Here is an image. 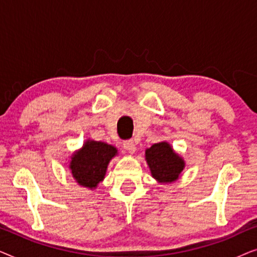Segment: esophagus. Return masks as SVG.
<instances>
[{
  "label": "esophagus",
  "mask_w": 257,
  "mask_h": 257,
  "mask_svg": "<svg viewBox=\"0 0 257 257\" xmlns=\"http://www.w3.org/2000/svg\"><path fill=\"white\" fill-rule=\"evenodd\" d=\"M124 149L127 151L128 153H135L137 151V147H136V144L133 140H125L124 142Z\"/></svg>",
  "instance_id": "esophagus-1"
}]
</instances>
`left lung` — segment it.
Here are the masks:
<instances>
[{
	"label": "left lung",
	"mask_w": 257,
	"mask_h": 257,
	"mask_svg": "<svg viewBox=\"0 0 257 257\" xmlns=\"http://www.w3.org/2000/svg\"><path fill=\"white\" fill-rule=\"evenodd\" d=\"M145 159L152 177L161 184L178 180L185 167L184 159L166 142L154 144L147 149Z\"/></svg>",
	"instance_id": "1"
}]
</instances>
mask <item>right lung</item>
Listing matches in <instances>:
<instances>
[{"label":"right lung","mask_w":257,"mask_h":257,"mask_svg":"<svg viewBox=\"0 0 257 257\" xmlns=\"http://www.w3.org/2000/svg\"><path fill=\"white\" fill-rule=\"evenodd\" d=\"M118 150L106 143L86 140L79 151L71 156L69 168L76 182L83 187L96 188L106 174L107 165Z\"/></svg>","instance_id":"1"}]
</instances>
